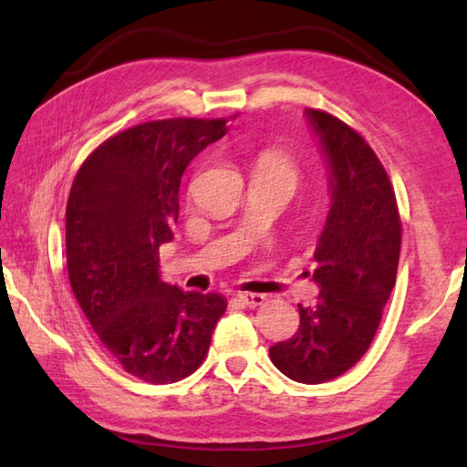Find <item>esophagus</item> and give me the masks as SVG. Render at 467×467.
Returning <instances> with one entry per match:
<instances>
[{"label": "esophagus", "mask_w": 467, "mask_h": 467, "mask_svg": "<svg viewBox=\"0 0 467 467\" xmlns=\"http://www.w3.org/2000/svg\"><path fill=\"white\" fill-rule=\"evenodd\" d=\"M239 299L244 305H249V306H259V305H263L266 301V296L261 295V293H241Z\"/></svg>", "instance_id": "34e87169"}]
</instances>
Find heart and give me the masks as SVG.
Here are the masks:
<instances>
[{
    "mask_svg": "<svg viewBox=\"0 0 467 467\" xmlns=\"http://www.w3.org/2000/svg\"><path fill=\"white\" fill-rule=\"evenodd\" d=\"M256 171L281 178V181L289 182L293 186H296V182H299V178H301V171H299V166H296L295 158L283 150L263 152L259 156V161H256Z\"/></svg>",
    "mask_w": 467,
    "mask_h": 467,
    "instance_id": "heart-1",
    "label": "heart"
}]
</instances>
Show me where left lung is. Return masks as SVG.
<instances>
[{
	"instance_id": "8db88e82",
	"label": "left lung",
	"mask_w": 467,
	"mask_h": 467,
	"mask_svg": "<svg viewBox=\"0 0 467 467\" xmlns=\"http://www.w3.org/2000/svg\"><path fill=\"white\" fill-rule=\"evenodd\" d=\"M331 166L333 204L315 249L319 303L299 305L301 325L269 349L289 379L317 385L349 371L369 349L398 276L401 218L393 184L365 138L309 108Z\"/></svg>"
}]
</instances>
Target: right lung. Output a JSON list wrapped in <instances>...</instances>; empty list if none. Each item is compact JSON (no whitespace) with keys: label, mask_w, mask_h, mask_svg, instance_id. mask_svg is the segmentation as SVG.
Segmentation results:
<instances>
[{"label":"right lung","mask_w":467,"mask_h":467,"mask_svg":"<svg viewBox=\"0 0 467 467\" xmlns=\"http://www.w3.org/2000/svg\"><path fill=\"white\" fill-rule=\"evenodd\" d=\"M228 118H166L128 128L88 154L66 206L76 301L106 351L138 379L176 383L202 365L226 301L161 281L181 178L228 130Z\"/></svg>","instance_id":"right-lung-1"}]
</instances>
